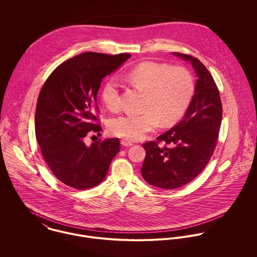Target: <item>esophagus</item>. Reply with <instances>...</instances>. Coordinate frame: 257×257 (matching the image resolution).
<instances>
[{
    "label": "esophagus",
    "mask_w": 257,
    "mask_h": 257,
    "mask_svg": "<svg viewBox=\"0 0 257 257\" xmlns=\"http://www.w3.org/2000/svg\"><path fill=\"white\" fill-rule=\"evenodd\" d=\"M120 144H121L122 147H128L133 146V143L130 142V141H127V140H121V141H120Z\"/></svg>",
    "instance_id": "obj_1"
}]
</instances>
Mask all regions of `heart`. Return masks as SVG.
<instances>
[{
	"label": "heart",
	"mask_w": 257,
	"mask_h": 257,
	"mask_svg": "<svg viewBox=\"0 0 257 257\" xmlns=\"http://www.w3.org/2000/svg\"><path fill=\"white\" fill-rule=\"evenodd\" d=\"M130 83L146 91L143 113H125L110 119L111 135L128 141H139L163 124L176 121L188 109L195 93V82L191 72L182 66H173L156 61H144L125 73ZM107 109L120 108L121 95L117 80L108 77L100 91Z\"/></svg>",
	"instance_id": "heart-1"
}]
</instances>
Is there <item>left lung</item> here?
<instances>
[{
	"label": "left lung",
	"mask_w": 257,
	"mask_h": 257,
	"mask_svg": "<svg viewBox=\"0 0 257 257\" xmlns=\"http://www.w3.org/2000/svg\"><path fill=\"white\" fill-rule=\"evenodd\" d=\"M190 61L198 76L195 95L183 119L143 146L147 155L142 175L147 183L179 188L194 180L209 163L219 139L222 106L213 76L196 57L174 52Z\"/></svg>",
	"instance_id": "8db88e82"
}]
</instances>
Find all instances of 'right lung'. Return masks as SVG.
<instances>
[{
  "label": "right lung",
  "mask_w": 257,
  "mask_h": 257,
  "mask_svg": "<svg viewBox=\"0 0 257 257\" xmlns=\"http://www.w3.org/2000/svg\"><path fill=\"white\" fill-rule=\"evenodd\" d=\"M130 57L81 53L57 66L39 92L37 143L53 175L71 188L85 190L101 183L120 149L118 139H100L90 147L84 140L102 130L96 98L103 78Z\"/></svg>",
  "instance_id": "obj_1"
}]
</instances>
